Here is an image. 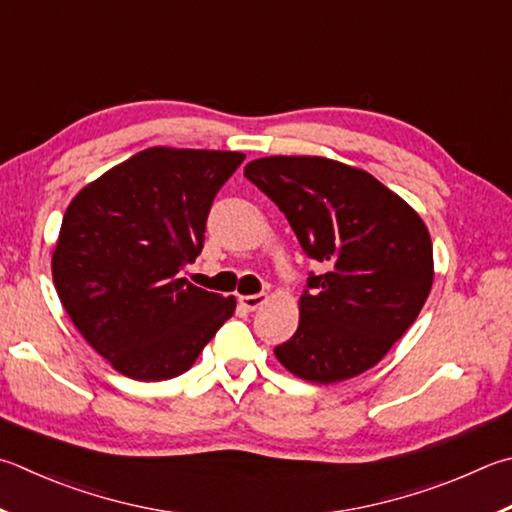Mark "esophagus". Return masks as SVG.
<instances>
[{
    "label": "esophagus",
    "mask_w": 512,
    "mask_h": 512,
    "mask_svg": "<svg viewBox=\"0 0 512 512\" xmlns=\"http://www.w3.org/2000/svg\"><path fill=\"white\" fill-rule=\"evenodd\" d=\"M268 302V295L266 293H257V295H241L239 297V304L244 306L246 311H257L262 309V306Z\"/></svg>",
    "instance_id": "esophagus-1"
}]
</instances>
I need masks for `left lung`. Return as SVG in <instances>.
Returning a JSON list of instances; mask_svg holds the SVG:
<instances>
[{
  "instance_id": "left-lung-1",
  "label": "left lung",
  "mask_w": 512,
  "mask_h": 512,
  "mask_svg": "<svg viewBox=\"0 0 512 512\" xmlns=\"http://www.w3.org/2000/svg\"><path fill=\"white\" fill-rule=\"evenodd\" d=\"M244 176L324 268L306 280L300 324L275 347L277 360L320 385L374 367L430 295L434 257L423 219L369 172L324 156H266L250 161Z\"/></svg>"
}]
</instances>
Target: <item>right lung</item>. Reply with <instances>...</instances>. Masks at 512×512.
Here are the masks:
<instances>
[{
    "label": "right lung",
    "instance_id": "1",
    "mask_svg": "<svg viewBox=\"0 0 512 512\" xmlns=\"http://www.w3.org/2000/svg\"><path fill=\"white\" fill-rule=\"evenodd\" d=\"M246 154L147 147L85 185L64 212L51 271L64 311L120 374L188 371L235 297L179 277L203 248L215 194Z\"/></svg>",
    "mask_w": 512,
    "mask_h": 512
}]
</instances>
